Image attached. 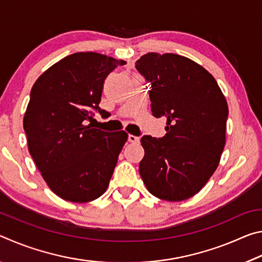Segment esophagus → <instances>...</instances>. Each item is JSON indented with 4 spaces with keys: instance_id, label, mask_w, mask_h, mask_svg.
I'll use <instances>...</instances> for the list:
<instances>
[{
    "instance_id": "esophagus-1",
    "label": "esophagus",
    "mask_w": 262,
    "mask_h": 262,
    "mask_svg": "<svg viewBox=\"0 0 262 262\" xmlns=\"http://www.w3.org/2000/svg\"><path fill=\"white\" fill-rule=\"evenodd\" d=\"M128 141H129L130 143H139L140 137L134 136V135H129V136H128Z\"/></svg>"
}]
</instances>
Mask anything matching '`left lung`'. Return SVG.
Masks as SVG:
<instances>
[{"label":"left lung","instance_id":"8db88e82","mask_svg":"<svg viewBox=\"0 0 262 262\" xmlns=\"http://www.w3.org/2000/svg\"><path fill=\"white\" fill-rule=\"evenodd\" d=\"M135 64L151 84L152 115L166 119L165 136L141 139V178L158 199L187 200L200 192L219 166L228 103L214 76L188 57L147 53Z\"/></svg>","mask_w":262,"mask_h":262}]
</instances>
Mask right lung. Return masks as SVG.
I'll use <instances>...</instances> for the list:
<instances>
[{"label":"right lung","mask_w":262,"mask_h":262,"mask_svg":"<svg viewBox=\"0 0 262 262\" xmlns=\"http://www.w3.org/2000/svg\"><path fill=\"white\" fill-rule=\"evenodd\" d=\"M126 61L95 52L63 57L33 84L23 126L29 151L53 192L66 201L85 203L105 193L128 139L126 132L92 128L104 81Z\"/></svg>","instance_id":"right-lung-1"}]
</instances>
